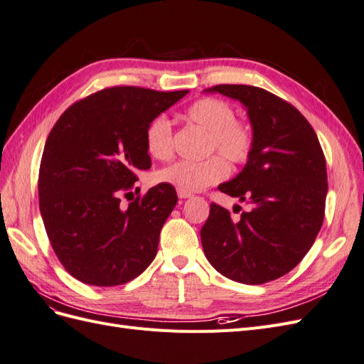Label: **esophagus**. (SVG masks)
<instances>
[{"label":"esophagus","mask_w":364,"mask_h":364,"mask_svg":"<svg viewBox=\"0 0 364 364\" xmlns=\"http://www.w3.org/2000/svg\"><path fill=\"white\" fill-rule=\"evenodd\" d=\"M178 196L181 199H190V197H193L191 193H185V191H178Z\"/></svg>","instance_id":"1"}]
</instances>
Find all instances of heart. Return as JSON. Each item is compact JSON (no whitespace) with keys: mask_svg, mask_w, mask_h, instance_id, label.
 I'll return each instance as SVG.
<instances>
[{"mask_svg":"<svg viewBox=\"0 0 364 364\" xmlns=\"http://www.w3.org/2000/svg\"><path fill=\"white\" fill-rule=\"evenodd\" d=\"M183 118L208 135V155L217 151L235 165L250 159L255 147V130L247 121L235 118L234 107L229 103L214 97L197 98L185 109ZM144 139L147 151L155 159L167 161L173 156V126L167 117L151 118ZM223 159L214 155L200 162H174L156 173V181L185 193L200 191L222 182L229 174V165Z\"/></svg>","mask_w":364,"mask_h":364,"instance_id":"obj_1","label":"heart"}]
</instances>
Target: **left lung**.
I'll return each instance as SVG.
<instances>
[{
	"mask_svg": "<svg viewBox=\"0 0 364 364\" xmlns=\"http://www.w3.org/2000/svg\"><path fill=\"white\" fill-rule=\"evenodd\" d=\"M208 91L247 107L255 147L237 178L218 190L252 211L240 220L211 203L200 230L203 252L223 277L249 285L278 279L311 249L322 228L326 162L311 124L289 102L250 85H215Z\"/></svg>",
	"mask_w": 364,
	"mask_h": 364,
	"instance_id": "1",
	"label": "left lung"
}]
</instances>
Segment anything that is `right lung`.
I'll list each match as a JSON object with an SVG mask.
<instances>
[{"instance_id":"obj_1","label":"right lung","mask_w":364,"mask_h":364,"mask_svg":"<svg viewBox=\"0 0 364 364\" xmlns=\"http://www.w3.org/2000/svg\"><path fill=\"white\" fill-rule=\"evenodd\" d=\"M188 90L112 86L73 103L51 129L39 167V208L51 247L75 279L114 287L155 259L161 229L178 202L159 183L121 208L151 161L144 132Z\"/></svg>"}]
</instances>
